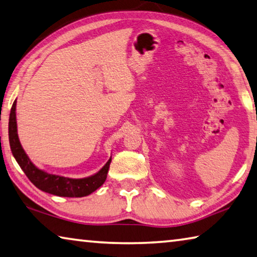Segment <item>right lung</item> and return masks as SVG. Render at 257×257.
<instances>
[{
  "label": "right lung",
  "mask_w": 257,
  "mask_h": 257,
  "mask_svg": "<svg viewBox=\"0 0 257 257\" xmlns=\"http://www.w3.org/2000/svg\"><path fill=\"white\" fill-rule=\"evenodd\" d=\"M16 105L17 101L13 102L10 118H9V141H10L12 155L15 156L17 163L19 164L26 176L29 178V181L36 187L39 188L40 191L57 196L82 197L91 194L92 192L96 191L97 188L105 183L111 158L107 161V164L96 175L81 179L67 178L57 176V175L47 174L36 167L28 158V156L26 155L24 149H22L19 138H18Z\"/></svg>",
  "instance_id": "right-lung-1"
}]
</instances>
